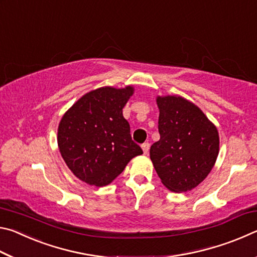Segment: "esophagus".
Listing matches in <instances>:
<instances>
[{
  "label": "esophagus",
  "mask_w": 257,
  "mask_h": 257,
  "mask_svg": "<svg viewBox=\"0 0 257 257\" xmlns=\"http://www.w3.org/2000/svg\"><path fill=\"white\" fill-rule=\"evenodd\" d=\"M142 150L144 152V154H147L150 151V143H144V144L142 145Z\"/></svg>",
  "instance_id": "obj_1"
}]
</instances>
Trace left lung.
Masks as SVG:
<instances>
[{
	"mask_svg": "<svg viewBox=\"0 0 257 257\" xmlns=\"http://www.w3.org/2000/svg\"><path fill=\"white\" fill-rule=\"evenodd\" d=\"M160 141L150 156L162 184L175 193L197 187L219 155V133L194 103L178 95L156 97Z\"/></svg>",
	"mask_w": 257,
	"mask_h": 257,
	"instance_id": "obj_1",
	"label": "left lung"
}]
</instances>
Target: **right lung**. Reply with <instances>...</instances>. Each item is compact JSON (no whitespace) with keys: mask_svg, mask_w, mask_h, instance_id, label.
Instances as JSON below:
<instances>
[{"mask_svg":"<svg viewBox=\"0 0 257 257\" xmlns=\"http://www.w3.org/2000/svg\"><path fill=\"white\" fill-rule=\"evenodd\" d=\"M135 88L105 86L90 90L64 113L58 128L61 156L78 179L103 187L143 151L135 144L122 108Z\"/></svg>","mask_w":257,"mask_h":257,"instance_id":"add662e5","label":"right lung"}]
</instances>
